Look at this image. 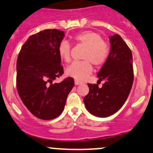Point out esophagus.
<instances>
[{"instance_id": "34e87169", "label": "esophagus", "mask_w": 153, "mask_h": 153, "mask_svg": "<svg viewBox=\"0 0 153 153\" xmlns=\"http://www.w3.org/2000/svg\"><path fill=\"white\" fill-rule=\"evenodd\" d=\"M80 83H81V82H80V81H79V80H75V85H80Z\"/></svg>"}]
</instances>
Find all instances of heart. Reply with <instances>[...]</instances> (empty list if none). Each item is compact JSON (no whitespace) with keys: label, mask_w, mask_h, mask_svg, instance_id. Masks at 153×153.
<instances>
[{"label":"heart","mask_w":153,"mask_h":153,"mask_svg":"<svg viewBox=\"0 0 153 153\" xmlns=\"http://www.w3.org/2000/svg\"><path fill=\"white\" fill-rule=\"evenodd\" d=\"M73 40L78 45L85 47L82 59L84 61L75 62L66 69L68 76L77 80H82L92 73V63L99 67L106 61L109 54V47L103 41L99 33L94 31H84L75 35ZM58 52L59 57L65 62L71 61V46L66 40H62L59 44Z\"/></svg>","instance_id":"obj_1"}]
</instances>
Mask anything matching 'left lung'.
I'll return each instance as SVG.
<instances>
[{"label": "left lung", "mask_w": 153, "mask_h": 153, "mask_svg": "<svg viewBox=\"0 0 153 153\" xmlns=\"http://www.w3.org/2000/svg\"><path fill=\"white\" fill-rule=\"evenodd\" d=\"M108 57L98 73V82L104 81L103 86L88 83L89 93L83 101L91 114L108 117L122 108L130 93L134 80L132 54L119 34L110 37Z\"/></svg>", "instance_id": "1"}]
</instances>
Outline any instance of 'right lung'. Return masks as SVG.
Segmentation results:
<instances>
[{
	"mask_svg": "<svg viewBox=\"0 0 153 153\" xmlns=\"http://www.w3.org/2000/svg\"><path fill=\"white\" fill-rule=\"evenodd\" d=\"M64 31L45 29L31 35L19 52L16 62V88L22 102L35 117L43 120L61 114L74 79L52 81L63 74L59 44Z\"/></svg>",
	"mask_w": 153,
	"mask_h": 153,
	"instance_id": "right-lung-1",
	"label": "right lung"
}]
</instances>
